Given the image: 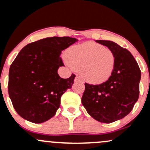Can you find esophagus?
I'll list each match as a JSON object with an SVG mask.
<instances>
[{"instance_id":"1","label":"esophagus","mask_w":150,"mask_h":150,"mask_svg":"<svg viewBox=\"0 0 150 150\" xmlns=\"http://www.w3.org/2000/svg\"><path fill=\"white\" fill-rule=\"evenodd\" d=\"M75 82H83V79H82L81 76L78 75V76H76V78H75Z\"/></svg>"}]
</instances>
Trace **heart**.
Instances as JSON below:
<instances>
[{
  "label": "heart",
  "instance_id": "1",
  "mask_svg": "<svg viewBox=\"0 0 150 150\" xmlns=\"http://www.w3.org/2000/svg\"><path fill=\"white\" fill-rule=\"evenodd\" d=\"M66 56L73 68L81 70L83 79L93 84H100L109 79L116 65L112 50L93 42L70 47Z\"/></svg>",
  "mask_w": 150,
  "mask_h": 150
}]
</instances>
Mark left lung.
I'll use <instances>...</instances> for the list:
<instances>
[{"label":"left lung","mask_w":150,"mask_h":150,"mask_svg":"<svg viewBox=\"0 0 150 150\" xmlns=\"http://www.w3.org/2000/svg\"><path fill=\"white\" fill-rule=\"evenodd\" d=\"M112 50L116 65L111 78L99 85L85 83L81 101L88 114L101 123H112L131 112L139 95L141 70L130 52L112 41L96 40Z\"/></svg>","instance_id":"left-lung-1"}]
</instances>
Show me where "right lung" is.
<instances>
[{
  "label": "right lung",
  "mask_w": 150,
  "mask_h": 150,
  "mask_svg": "<svg viewBox=\"0 0 150 150\" xmlns=\"http://www.w3.org/2000/svg\"><path fill=\"white\" fill-rule=\"evenodd\" d=\"M78 39L53 37L25 46L11 64L8 75L9 97L18 114L35 124L54 116L62 94L72 88L75 75L63 79L58 68L64 66L60 57Z\"/></svg>",
  "instance_id": "add662e5"
}]
</instances>
